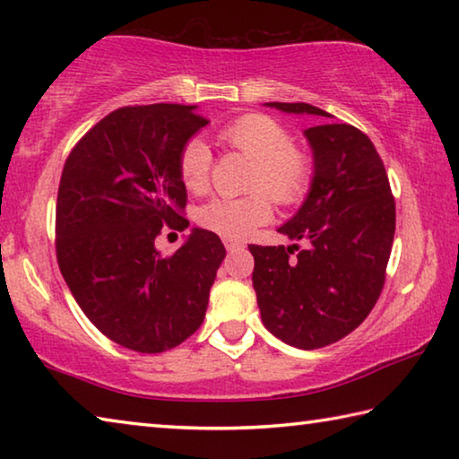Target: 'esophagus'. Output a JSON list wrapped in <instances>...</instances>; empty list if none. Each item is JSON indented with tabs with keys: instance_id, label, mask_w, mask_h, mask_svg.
<instances>
[{
	"instance_id": "1",
	"label": "esophagus",
	"mask_w": 459,
	"mask_h": 459,
	"mask_svg": "<svg viewBox=\"0 0 459 459\" xmlns=\"http://www.w3.org/2000/svg\"><path fill=\"white\" fill-rule=\"evenodd\" d=\"M224 247H227V251L232 253V251H238V248H243V245L237 243V240H224Z\"/></svg>"
}]
</instances>
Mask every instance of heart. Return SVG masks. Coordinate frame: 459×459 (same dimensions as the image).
I'll list each match as a JSON object with an SVG mask.
<instances>
[{"instance_id":"heart-1","label":"heart","mask_w":459,"mask_h":459,"mask_svg":"<svg viewBox=\"0 0 459 459\" xmlns=\"http://www.w3.org/2000/svg\"><path fill=\"white\" fill-rule=\"evenodd\" d=\"M219 139L255 161L251 190L245 198H212L198 211L200 227L229 240L247 238L273 216L271 200L293 204L304 198L312 180V160L293 147L281 123L261 113L243 115L221 129ZM212 155L202 139H190L178 160V174L190 192H204L211 182Z\"/></svg>"}]
</instances>
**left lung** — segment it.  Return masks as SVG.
Here are the masks:
<instances>
[{"instance_id":"obj_1","label":"left lung","mask_w":459,"mask_h":459,"mask_svg":"<svg viewBox=\"0 0 459 459\" xmlns=\"http://www.w3.org/2000/svg\"><path fill=\"white\" fill-rule=\"evenodd\" d=\"M283 113L332 115L307 103H267ZM314 153L307 198L277 230L304 248L248 245L261 320L285 344L316 351L367 320L385 285L394 198L375 145L348 123L304 131Z\"/></svg>"}]
</instances>
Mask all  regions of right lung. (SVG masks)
Masks as SVG:
<instances>
[{"label":"right lung","mask_w":459,"mask_h":459,"mask_svg":"<svg viewBox=\"0 0 459 459\" xmlns=\"http://www.w3.org/2000/svg\"><path fill=\"white\" fill-rule=\"evenodd\" d=\"M206 123L196 105L121 107L82 135L62 169L60 273L97 330L129 351H169L204 322L227 255L221 238L192 229L169 257L155 238L164 227L188 229L178 160Z\"/></svg>","instance_id":"add662e5"}]
</instances>
